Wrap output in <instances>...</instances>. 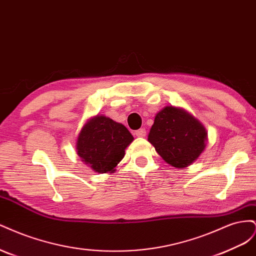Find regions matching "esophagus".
<instances>
[{"label": "esophagus", "mask_w": 256, "mask_h": 256, "mask_svg": "<svg viewBox=\"0 0 256 256\" xmlns=\"http://www.w3.org/2000/svg\"><path fill=\"white\" fill-rule=\"evenodd\" d=\"M136 136L138 138H145L146 136V130L145 128H141L136 131Z\"/></svg>", "instance_id": "34e87169"}]
</instances>
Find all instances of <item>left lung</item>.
Listing matches in <instances>:
<instances>
[{"mask_svg": "<svg viewBox=\"0 0 256 256\" xmlns=\"http://www.w3.org/2000/svg\"><path fill=\"white\" fill-rule=\"evenodd\" d=\"M207 131L196 118L180 108L166 106L154 116L148 142L166 164L182 168L203 152Z\"/></svg>", "mask_w": 256, "mask_h": 256, "instance_id": "left-lung-1", "label": "left lung"}]
</instances>
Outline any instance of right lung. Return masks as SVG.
I'll use <instances>...</instances> for the list:
<instances>
[{
  "label": "right lung",
  "instance_id": "obj_1",
  "mask_svg": "<svg viewBox=\"0 0 256 256\" xmlns=\"http://www.w3.org/2000/svg\"><path fill=\"white\" fill-rule=\"evenodd\" d=\"M132 141V134L122 124L96 115L84 124L76 147L85 164L97 173H108L114 172Z\"/></svg>",
  "mask_w": 256,
  "mask_h": 256
}]
</instances>
